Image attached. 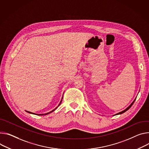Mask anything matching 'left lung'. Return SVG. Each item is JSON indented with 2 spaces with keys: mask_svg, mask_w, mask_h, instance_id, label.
Segmentation results:
<instances>
[{
  "mask_svg": "<svg viewBox=\"0 0 149 149\" xmlns=\"http://www.w3.org/2000/svg\"><path fill=\"white\" fill-rule=\"evenodd\" d=\"M135 100H136V99H135V100H134V102H132V103H131V104H130V106H128V107H127V109H125V110H124V111H122V112H119V113H117V114H116V115H119V114H122V113H124V112H126V111H128V109H130V107H131V106H132V104H133V103H134V102H135Z\"/></svg>",
  "mask_w": 149,
  "mask_h": 149,
  "instance_id": "1",
  "label": "left lung"
}]
</instances>
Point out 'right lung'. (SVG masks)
<instances>
[{
    "instance_id": "obj_1",
    "label": "right lung",
    "mask_w": 149,
    "mask_h": 149,
    "mask_svg": "<svg viewBox=\"0 0 149 149\" xmlns=\"http://www.w3.org/2000/svg\"><path fill=\"white\" fill-rule=\"evenodd\" d=\"M61 102H62V100H61ZM61 102H60V104H61ZM55 109H54V110H53V111H51V112H53V111H55ZM26 112H29V113H33V114H34V113H31V112H28V111H26ZM50 112H49V113H50ZM49 113H46V114H45V115H47V114H49ZM43 115V114H38V115Z\"/></svg>"
}]
</instances>
